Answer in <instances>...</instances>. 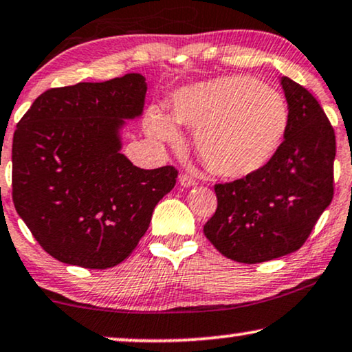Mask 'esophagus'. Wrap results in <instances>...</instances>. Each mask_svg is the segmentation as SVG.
<instances>
[{
    "label": "esophagus",
    "instance_id": "1",
    "mask_svg": "<svg viewBox=\"0 0 352 352\" xmlns=\"http://www.w3.org/2000/svg\"><path fill=\"white\" fill-rule=\"evenodd\" d=\"M179 184L184 186V187H192V186L197 184V181H195L194 177L189 176V175H181L179 176Z\"/></svg>",
    "mask_w": 352,
    "mask_h": 352
}]
</instances>
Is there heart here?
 Returning <instances> with one entry per match:
<instances>
[{
	"mask_svg": "<svg viewBox=\"0 0 352 352\" xmlns=\"http://www.w3.org/2000/svg\"><path fill=\"white\" fill-rule=\"evenodd\" d=\"M171 118L157 108L147 115L150 135L177 142L176 124L194 129V147L208 170L243 177L262 170L280 148L289 111L273 87L248 76L197 82L176 90Z\"/></svg>",
	"mask_w": 352,
	"mask_h": 352,
	"instance_id": "obj_1",
	"label": "heart"
}]
</instances>
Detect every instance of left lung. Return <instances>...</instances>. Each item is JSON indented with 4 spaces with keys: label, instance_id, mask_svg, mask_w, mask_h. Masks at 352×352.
<instances>
[{
    "label": "left lung",
    "instance_id": "obj_1",
    "mask_svg": "<svg viewBox=\"0 0 352 352\" xmlns=\"http://www.w3.org/2000/svg\"><path fill=\"white\" fill-rule=\"evenodd\" d=\"M289 111L280 148L262 170L215 184L217 212L204 232L218 252L260 263L302 248L333 199L335 131L302 85L281 77Z\"/></svg>",
    "mask_w": 352,
    "mask_h": 352
}]
</instances>
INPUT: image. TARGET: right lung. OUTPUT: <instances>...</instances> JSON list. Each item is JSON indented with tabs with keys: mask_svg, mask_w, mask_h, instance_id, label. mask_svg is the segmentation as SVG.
<instances>
[{
	"mask_svg": "<svg viewBox=\"0 0 352 352\" xmlns=\"http://www.w3.org/2000/svg\"><path fill=\"white\" fill-rule=\"evenodd\" d=\"M147 84L135 72L43 92L12 139V202L36 243L59 262L111 268L148 230L176 184L175 166L137 168L121 127L142 115Z\"/></svg>",
	"mask_w": 352,
	"mask_h": 352,
	"instance_id": "add662e5",
	"label": "right lung"
}]
</instances>
